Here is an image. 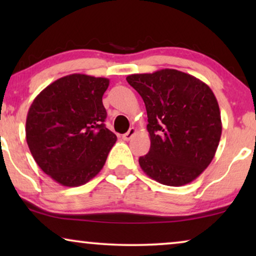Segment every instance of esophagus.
<instances>
[{"mask_svg": "<svg viewBox=\"0 0 256 256\" xmlns=\"http://www.w3.org/2000/svg\"><path fill=\"white\" fill-rule=\"evenodd\" d=\"M135 134H136V129L135 128H130L127 132H126V134L122 135V138H124V141H129V140H130Z\"/></svg>", "mask_w": 256, "mask_h": 256, "instance_id": "obj_1", "label": "esophagus"}]
</instances>
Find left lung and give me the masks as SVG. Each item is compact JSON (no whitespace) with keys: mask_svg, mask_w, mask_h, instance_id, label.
<instances>
[{"mask_svg":"<svg viewBox=\"0 0 256 256\" xmlns=\"http://www.w3.org/2000/svg\"><path fill=\"white\" fill-rule=\"evenodd\" d=\"M129 85L144 101L150 150L138 158L150 178L182 186L212 162L222 136V118L212 90L196 76L172 68L130 74Z\"/></svg>","mask_w":256,"mask_h":256,"instance_id":"1","label":"left lung"}]
</instances>
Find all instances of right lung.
Wrapping results in <instances>:
<instances>
[{
    "label": "right lung",
    "mask_w": 256,
    "mask_h": 256,
    "mask_svg": "<svg viewBox=\"0 0 256 256\" xmlns=\"http://www.w3.org/2000/svg\"><path fill=\"white\" fill-rule=\"evenodd\" d=\"M108 85L107 78L74 73L45 87L29 108L26 135L31 155L64 186H80L96 177L116 142L104 124Z\"/></svg>",
    "instance_id": "right-lung-1"
}]
</instances>
